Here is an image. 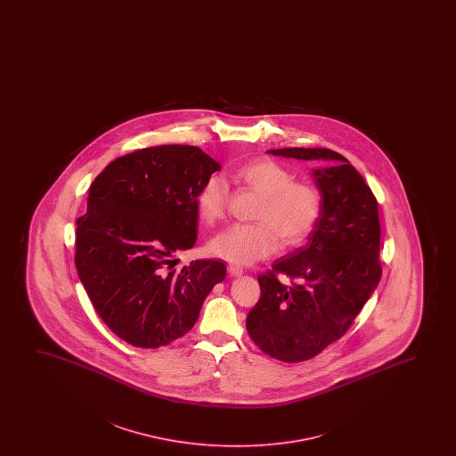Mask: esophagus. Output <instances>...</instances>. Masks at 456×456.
I'll use <instances>...</instances> for the list:
<instances>
[{
  "label": "esophagus",
  "mask_w": 456,
  "mask_h": 456,
  "mask_svg": "<svg viewBox=\"0 0 456 456\" xmlns=\"http://www.w3.org/2000/svg\"><path fill=\"white\" fill-rule=\"evenodd\" d=\"M227 269H229V274L233 275V277H240L244 273L243 268L238 266V265H229Z\"/></svg>",
  "instance_id": "esophagus-1"
}]
</instances>
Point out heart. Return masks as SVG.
<instances>
[{"label": "heart", "instance_id": "1", "mask_svg": "<svg viewBox=\"0 0 456 456\" xmlns=\"http://www.w3.org/2000/svg\"><path fill=\"white\" fill-rule=\"evenodd\" d=\"M287 167L271 159L248 163L233 173V181L258 194L254 224H232L210 241V252L233 265H250L271 256L281 244L293 248L314 231L322 212V196L308 182L293 181ZM227 188L212 175L198 193V212L206 223L223 216Z\"/></svg>", "mask_w": 456, "mask_h": 456}]
</instances>
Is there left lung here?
I'll list each match as a JSON object with an SVG mask.
<instances>
[{
	"label": "left lung",
	"mask_w": 456,
	"mask_h": 456,
	"mask_svg": "<svg viewBox=\"0 0 456 456\" xmlns=\"http://www.w3.org/2000/svg\"><path fill=\"white\" fill-rule=\"evenodd\" d=\"M268 152L325 162L312 173L322 196L318 224L305 246L258 275L262 296L246 319L249 337L265 354L305 362L343 337L380 281L379 207L362 175L335 151ZM277 273L289 281H279Z\"/></svg>",
	"instance_id": "left-lung-1"
}]
</instances>
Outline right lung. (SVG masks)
Here are the masks:
<instances>
[{
	"label": "right lung",
	"instance_id": "add662e5",
	"mask_svg": "<svg viewBox=\"0 0 456 456\" xmlns=\"http://www.w3.org/2000/svg\"><path fill=\"white\" fill-rule=\"evenodd\" d=\"M221 165L196 146L165 144L107 165L76 221V269L107 327L135 347L156 349L191 330L225 265L196 260L198 193Z\"/></svg>",
	"mask_w": 456,
	"mask_h": 456
}]
</instances>
